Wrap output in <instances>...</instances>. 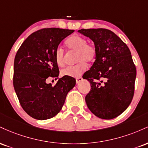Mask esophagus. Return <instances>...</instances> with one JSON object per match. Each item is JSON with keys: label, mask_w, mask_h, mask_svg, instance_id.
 Here are the masks:
<instances>
[{"label": "esophagus", "mask_w": 148, "mask_h": 148, "mask_svg": "<svg viewBox=\"0 0 148 148\" xmlns=\"http://www.w3.org/2000/svg\"><path fill=\"white\" fill-rule=\"evenodd\" d=\"M83 81V79L81 77H79V78H76V84H79L80 82H81V81Z\"/></svg>", "instance_id": "obj_1"}]
</instances>
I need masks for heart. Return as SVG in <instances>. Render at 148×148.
<instances>
[{"label": "heart", "instance_id": "heart-1", "mask_svg": "<svg viewBox=\"0 0 148 148\" xmlns=\"http://www.w3.org/2000/svg\"><path fill=\"white\" fill-rule=\"evenodd\" d=\"M65 45L71 51L76 53V65L62 69L60 74L62 76L78 77L85 72L87 68L86 62L90 63L95 59L97 49L95 45L87 44L85 37L74 35L69 37L65 42ZM54 60L58 67H62L64 64V52L63 49L58 47L54 53Z\"/></svg>", "mask_w": 148, "mask_h": 148}]
</instances>
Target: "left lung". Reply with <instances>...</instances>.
I'll return each instance as SVG.
<instances>
[{
  "label": "left lung",
  "instance_id": "obj_1",
  "mask_svg": "<svg viewBox=\"0 0 148 148\" xmlns=\"http://www.w3.org/2000/svg\"><path fill=\"white\" fill-rule=\"evenodd\" d=\"M78 32L89 37L97 49L95 61L83 76L91 86L85 99L86 104L98 118H116L133 99L136 69L130 50L118 35L108 29L90 28ZM97 79L100 82L97 83Z\"/></svg>",
  "mask_w": 148,
  "mask_h": 148
}]
</instances>
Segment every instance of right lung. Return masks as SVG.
Here are the masks:
<instances>
[{"label":"right lung","mask_w":148,"mask_h":148,"mask_svg":"<svg viewBox=\"0 0 148 148\" xmlns=\"http://www.w3.org/2000/svg\"><path fill=\"white\" fill-rule=\"evenodd\" d=\"M74 31L57 28L37 30L27 37L16 53L13 85L21 107L32 118L42 120L56 115L75 86L74 78L59 79L54 60L56 49ZM49 77L59 79L55 86L46 84Z\"/></svg>","instance_id":"1"}]
</instances>
